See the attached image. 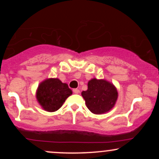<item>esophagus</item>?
<instances>
[{"label": "esophagus", "mask_w": 159, "mask_h": 159, "mask_svg": "<svg viewBox=\"0 0 159 159\" xmlns=\"http://www.w3.org/2000/svg\"><path fill=\"white\" fill-rule=\"evenodd\" d=\"M73 93H75V94H78L80 93V90H78V89H74Z\"/></svg>", "instance_id": "1"}]
</instances>
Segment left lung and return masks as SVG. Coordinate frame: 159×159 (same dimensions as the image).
Returning <instances> with one entry per match:
<instances>
[{"label": "left lung", "mask_w": 159, "mask_h": 159, "mask_svg": "<svg viewBox=\"0 0 159 159\" xmlns=\"http://www.w3.org/2000/svg\"><path fill=\"white\" fill-rule=\"evenodd\" d=\"M87 108L94 114H102L114 107L118 98L116 87L105 79L92 78L87 84V90L82 91Z\"/></svg>", "instance_id": "obj_1"}]
</instances>
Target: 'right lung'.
Wrapping results in <instances>:
<instances>
[{"instance_id":"right-lung-1","label":"right lung","mask_w":159,"mask_h":159,"mask_svg":"<svg viewBox=\"0 0 159 159\" xmlns=\"http://www.w3.org/2000/svg\"><path fill=\"white\" fill-rule=\"evenodd\" d=\"M72 94L68 84L58 78H47L42 81L36 90V98L39 105L48 112L60 109L67 98Z\"/></svg>"}]
</instances>
